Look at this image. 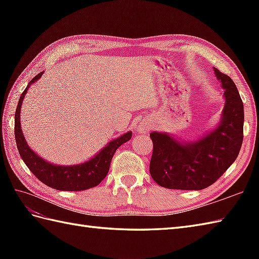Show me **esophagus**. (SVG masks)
I'll return each instance as SVG.
<instances>
[{
    "label": "esophagus",
    "mask_w": 259,
    "mask_h": 259,
    "mask_svg": "<svg viewBox=\"0 0 259 259\" xmlns=\"http://www.w3.org/2000/svg\"><path fill=\"white\" fill-rule=\"evenodd\" d=\"M150 129H151V124H150L149 122L141 123V124L139 125V131H140V133L146 134V133H148V131H149Z\"/></svg>",
    "instance_id": "34e87169"
}]
</instances>
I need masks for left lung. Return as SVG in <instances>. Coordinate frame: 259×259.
Returning a JSON list of instances; mask_svg holds the SVG:
<instances>
[{"label":"left lung","instance_id":"1","mask_svg":"<svg viewBox=\"0 0 259 259\" xmlns=\"http://www.w3.org/2000/svg\"><path fill=\"white\" fill-rule=\"evenodd\" d=\"M226 99L222 122L203 138L180 144L166 134L151 133L150 175L168 189L201 190L211 186L238 157L244 139V103L234 81L214 68Z\"/></svg>","mask_w":259,"mask_h":259}]
</instances>
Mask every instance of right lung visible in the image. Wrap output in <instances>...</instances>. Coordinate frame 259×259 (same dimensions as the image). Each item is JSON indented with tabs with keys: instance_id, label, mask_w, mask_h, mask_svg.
Wrapping results in <instances>:
<instances>
[{
	"instance_id": "add662e5",
	"label": "right lung",
	"mask_w": 259,
	"mask_h": 259,
	"mask_svg": "<svg viewBox=\"0 0 259 259\" xmlns=\"http://www.w3.org/2000/svg\"><path fill=\"white\" fill-rule=\"evenodd\" d=\"M43 72L45 71L36 74L29 82L25 90L22 92L18 102V107H16L14 117V135L16 147H18L22 160L24 161L26 167L31 170V172L38 180L53 189L63 191H80L96 187L108 175L110 163H111L115 150L121 145H123L124 142L131 139L133 133L130 131V133H126L123 136L119 137L118 139L112 140L95 158H92L91 160L84 163L76 164V166H57V164L49 163L46 160H43L41 157H38L27 146L24 136L22 134L20 122V110L22 102H23L24 95L29 89L30 84L35 82L37 79H40Z\"/></svg>"
}]
</instances>
